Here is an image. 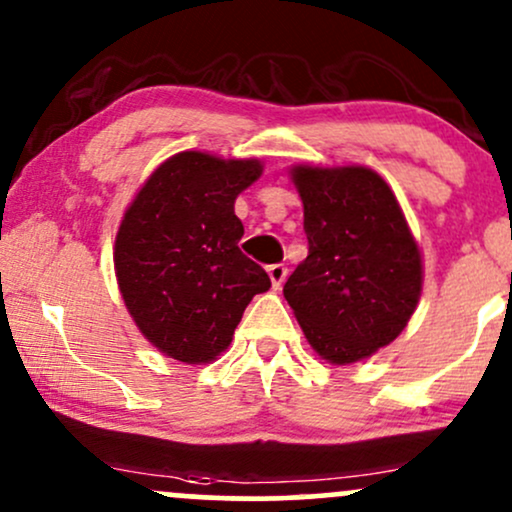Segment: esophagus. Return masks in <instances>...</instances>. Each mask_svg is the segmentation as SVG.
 I'll list each match as a JSON object with an SVG mask.
<instances>
[{
    "instance_id": "1",
    "label": "esophagus",
    "mask_w": 512,
    "mask_h": 512,
    "mask_svg": "<svg viewBox=\"0 0 512 512\" xmlns=\"http://www.w3.org/2000/svg\"><path fill=\"white\" fill-rule=\"evenodd\" d=\"M267 274H269V279H272L274 289H279V286L286 281L289 267H286V264H272V267H267Z\"/></svg>"
}]
</instances>
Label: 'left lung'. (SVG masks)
Returning a JSON list of instances; mask_svg holds the SVG:
<instances>
[{
  "label": "left lung",
  "mask_w": 512,
  "mask_h": 512,
  "mask_svg": "<svg viewBox=\"0 0 512 512\" xmlns=\"http://www.w3.org/2000/svg\"><path fill=\"white\" fill-rule=\"evenodd\" d=\"M308 257L284 284L305 339L346 366L402 334L424 284L421 252L395 192L363 166H293Z\"/></svg>",
  "instance_id": "1"
}]
</instances>
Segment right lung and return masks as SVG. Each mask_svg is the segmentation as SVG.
<instances>
[{
    "label": "right lung",
    "instance_id": "obj_1",
    "mask_svg": "<svg viewBox=\"0 0 512 512\" xmlns=\"http://www.w3.org/2000/svg\"><path fill=\"white\" fill-rule=\"evenodd\" d=\"M262 175L257 158L182 151L132 199L115 238V276L139 332L182 363L228 349L252 296L272 286L238 248L236 197Z\"/></svg>",
    "mask_w": 512,
    "mask_h": 512
}]
</instances>
